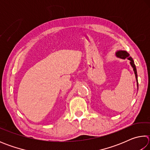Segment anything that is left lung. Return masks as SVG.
Instances as JSON below:
<instances>
[{
  "label": "left lung",
  "mask_w": 150,
  "mask_h": 150,
  "mask_svg": "<svg viewBox=\"0 0 150 150\" xmlns=\"http://www.w3.org/2000/svg\"><path fill=\"white\" fill-rule=\"evenodd\" d=\"M116 55L118 57H120V58H121V59H126V58H128V59L130 60V64L132 65V67H133L134 73H135L136 79V81H137V85H138V75H137L136 67L135 64H134V60H133L132 58L131 57H129V56H130V55H129L128 53H127L126 51H121V50L118 51V52L116 53Z\"/></svg>",
  "instance_id": "1"
}]
</instances>
